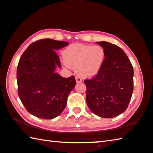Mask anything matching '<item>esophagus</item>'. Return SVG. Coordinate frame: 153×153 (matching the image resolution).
<instances>
[{"mask_svg": "<svg viewBox=\"0 0 153 153\" xmlns=\"http://www.w3.org/2000/svg\"><path fill=\"white\" fill-rule=\"evenodd\" d=\"M76 82L77 83H80L82 82V79H81V77L79 76H76Z\"/></svg>", "mask_w": 153, "mask_h": 153, "instance_id": "34e87169", "label": "esophagus"}]
</instances>
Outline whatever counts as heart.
Masks as SVG:
<instances>
[{
  "instance_id": "obj_1",
  "label": "heart",
  "mask_w": 153,
  "mask_h": 153,
  "mask_svg": "<svg viewBox=\"0 0 153 153\" xmlns=\"http://www.w3.org/2000/svg\"><path fill=\"white\" fill-rule=\"evenodd\" d=\"M65 61L69 67L77 69L82 77H92L97 75L102 67L106 53L101 46L75 44L63 52Z\"/></svg>"
}]
</instances>
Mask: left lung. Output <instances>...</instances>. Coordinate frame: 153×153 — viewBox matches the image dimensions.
<instances>
[{
    "instance_id": "1",
    "label": "left lung",
    "mask_w": 153,
    "mask_h": 153,
    "mask_svg": "<svg viewBox=\"0 0 153 153\" xmlns=\"http://www.w3.org/2000/svg\"><path fill=\"white\" fill-rule=\"evenodd\" d=\"M106 53L96 76L85 79L86 103L93 113L104 118L120 115L128 107L134 90V69L122 49L107 42H97Z\"/></svg>"
}]
</instances>
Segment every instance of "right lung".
Wrapping results in <instances>:
<instances>
[{
    "label": "right lung",
    "mask_w": 153,
    "mask_h": 153,
    "mask_svg": "<svg viewBox=\"0 0 153 153\" xmlns=\"http://www.w3.org/2000/svg\"><path fill=\"white\" fill-rule=\"evenodd\" d=\"M68 45L45 38L31 44L21 56L17 69L18 95L36 117L51 120L59 116L76 86L74 76L65 78L55 72L56 67H61L56 51Z\"/></svg>",
    "instance_id": "right-lung-1"
}]
</instances>
